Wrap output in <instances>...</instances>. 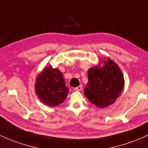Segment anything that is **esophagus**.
<instances>
[{
  "label": "esophagus",
  "mask_w": 148,
  "mask_h": 148,
  "mask_svg": "<svg viewBox=\"0 0 148 148\" xmlns=\"http://www.w3.org/2000/svg\"><path fill=\"white\" fill-rule=\"evenodd\" d=\"M82 90V85L74 88V90H77V91H80V90Z\"/></svg>",
  "instance_id": "34e87169"
}]
</instances>
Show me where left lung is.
Instances as JSON below:
<instances>
[{
    "instance_id": "8db88e82",
    "label": "left lung",
    "mask_w": 148,
    "mask_h": 148,
    "mask_svg": "<svg viewBox=\"0 0 148 148\" xmlns=\"http://www.w3.org/2000/svg\"><path fill=\"white\" fill-rule=\"evenodd\" d=\"M101 63L103 66H93L88 71V82L84 94L95 106L105 108L121 95L124 79L119 66L110 58L103 59Z\"/></svg>"
}]
</instances>
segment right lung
I'll return each mask as SVG.
<instances>
[{
	"label": "right lung",
	"mask_w": 148,
	"mask_h": 148,
	"mask_svg": "<svg viewBox=\"0 0 148 148\" xmlns=\"http://www.w3.org/2000/svg\"><path fill=\"white\" fill-rule=\"evenodd\" d=\"M35 90L40 101L52 108L62 103L69 93L62 72L51 66L45 67L36 77Z\"/></svg>",
	"instance_id": "add662e5"
}]
</instances>
